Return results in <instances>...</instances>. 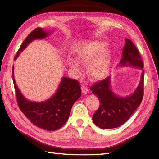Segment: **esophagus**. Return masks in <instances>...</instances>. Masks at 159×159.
Segmentation results:
<instances>
[{
    "label": "esophagus",
    "mask_w": 159,
    "mask_h": 159,
    "mask_svg": "<svg viewBox=\"0 0 159 159\" xmlns=\"http://www.w3.org/2000/svg\"><path fill=\"white\" fill-rule=\"evenodd\" d=\"M81 90H82V93L84 94V95H85V94H88V92H89V90H88V88L84 85L81 86Z\"/></svg>",
    "instance_id": "34e87169"
}]
</instances>
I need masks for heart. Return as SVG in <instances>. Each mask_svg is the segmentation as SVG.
<instances>
[{
    "label": "heart",
    "instance_id": "heart-1",
    "mask_svg": "<svg viewBox=\"0 0 159 159\" xmlns=\"http://www.w3.org/2000/svg\"><path fill=\"white\" fill-rule=\"evenodd\" d=\"M107 43L102 41H93L78 49L76 60L86 65L89 63L88 74L93 80H101L107 77L111 66L112 57L109 50H106ZM69 64L72 69L80 72V66L78 62L69 59Z\"/></svg>",
    "mask_w": 159,
    "mask_h": 159
}]
</instances>
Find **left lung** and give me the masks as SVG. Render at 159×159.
Returning a JSON list of instances; mask_svg holds the SVG:
<instances>
[{"label": "left lung", "instance_id": "1", "mask_svg": "<svg viewBox=\"0 0 159 159\" xmlns=\"http://www.w3.org/2000/svg\"><path fill=\"white\" fill-rule=\"evenodd\" d=\"M119 66H135L142 70L140 82L133 94L117 96L110 88L111 76L96 83L90 89L98 97L100 104L93 116L95 124L102 129L119 127L129 119L139 106L144 94V64L139 51L130 39H126Z\"/></svg>", "mask_w": 159, "mask_h": 159}]
</instances>
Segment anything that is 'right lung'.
<instances>
[{"label":"right lung","instance_id":"1","mask_svg":"<svg viewBox=\"0 0 159 159\" xmlns=\"http://www.w3.org/2000/svg\"><path fill=\"white\" fill-rule=\"evenodd\" d=\"M49 34V31H45L42 28L34 29L21 45L14 60L31 41L44 39ZM12 79L17 102L21 112L33 124L46 130H56L65 124L72 106L81 95L80 83L78 80L63 77L57 90L52 98L41 102H31L25 98L17 88L14 78V66L12 67Z\"/></svg>","mask_w":159,"mask_h":159}]
</instances>
